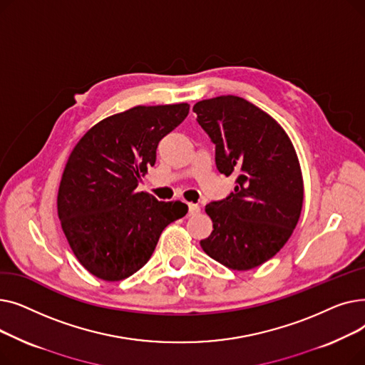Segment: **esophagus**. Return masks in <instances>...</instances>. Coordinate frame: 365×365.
<instances>
[{
  "label": "esophagus",
  "instance_id": "obj_1",
  "mask_svg": "<svg viewBox=\"0 0 365 365\" xmlns=\"http://www.w3.org/2000/svg\"><path fill=\"white\" fill-rule=\"evenodd\" d=\"M187 207H189V216H195V215H198V213L201 212V207H200L198 204L189 202V204H187Z\"/></svg>",
  "mask_w": 365,
  "mask_h": 365
}]
</instances>
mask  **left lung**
<instances>
[{"label":"left lung","mask_w":365,"mask_h":365,"mask_svg":"<svg viewBox=\"0 0 365 365\" xmlns=\"http://www.w3.org/2000/svg\"><path fill=\"white\" fill-rule=\"evenodd\" d=\"M197 121L216 145V167L237 176L234 192L205 205L213 231L202 250L234 271L272 259L292 237L303 205L296 149L284 128L238 96L194 105Z\"/></svg>","instance_id":"8db88e82"}]
</instances>
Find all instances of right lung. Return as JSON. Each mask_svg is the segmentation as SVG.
Instances as JSON below:
<instances>
[{"label":"right lung","instance_id":"obj_1","mask_svg":"<svg viewBox=\"0 0 365 365\" xmlns=\"http://www.w3.org/2000/svg\"><path fill=\"white\" fill-rule=\"evenodd\" d=\"M189 113L187 103L134 106L94 124L66 161L59 215L75 257L103 281H121L150 259L164 227L187 205L136 187L155 164L160 140Z\"/></svg>","mask_w":365,"mask_h":365}]
</instances>
